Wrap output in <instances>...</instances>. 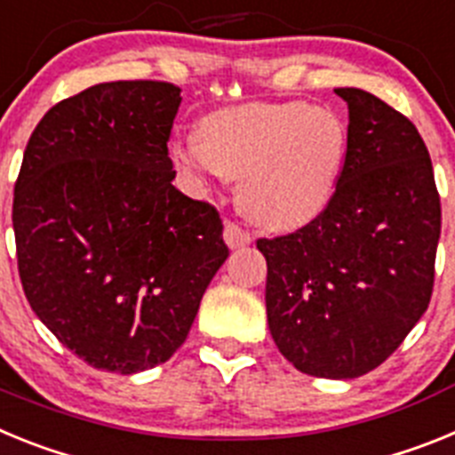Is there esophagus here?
<instances>
[{"label": "esophagus", "instance_id": "1", "mask_svg": "<svg viewBox=\"0 0 455 455\" xmlns=\"http://www.w3.org/2000/svg\"><path fill=\"white\" fill-rule=\"evenodd\" d=\"M223 236H225V243H228V246H230V248H243V246H248V243H251V241H252L251 232L241 230L239 225L230 223V220L225 223Z\"/></svg>", "mask_w": 455, "mask_h": 455}]
</instances>
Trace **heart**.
<instances>
[{
    "label": "heart",
    "mask_w": 455,
    "mask_h": 455,
    "mask_svg": "<svg viewBox=\"0 0 455 455\" xmlns=\"http://www.w3.org/2000/svg\"><path fill=\"white\" fill-rule=\"evenodd\" d=\"M347 152L344 120L299 100L219 108L200 120L198 139L171 148L196 184L241 178L239 207L273 232L300 230L331 207Z\"/></svg>",
    "instance_id": "b5f03b06"
}]
</instances>
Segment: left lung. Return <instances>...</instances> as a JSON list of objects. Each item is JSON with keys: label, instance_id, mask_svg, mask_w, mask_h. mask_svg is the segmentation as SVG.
Returning <instances> with one entry per match:
<instances>
[{"label": "left lung", "instance_id": "obj_1", "mask_svg": "<svg viewBox=\"0 0 455 455\" xmlns=\"http://www.w3.org/2000/svg\"><path fill=\"white\" fill-rule=\"evenodd\" d=\"M339 188L315 223L259 239L275 347L299 371L357 378L383 364L431 303L440 196L419 132L360 88Z\"/></svg>", "mask_w": 455, "mask_h": 455}]
</instances>
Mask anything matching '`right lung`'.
Returning <instances> with one entry per match:
<instances>
[{"mask_svg":"<svg viewBox=\"0 0 455 455\" xmlns=\"http://www.w3.org/2000/svg\"><path fill=\"white\" fill-rule=\"evenodd\" d=\"M108 82L43 116L22 156L13 230L24 296L84 363L130 376L166 363L228 259L212 204L172 187L182 98Z\"/></svg>","mask_w":455,"mask_h":455,"instance_id":"add662e5","label":"right lung"}]
</instances>
